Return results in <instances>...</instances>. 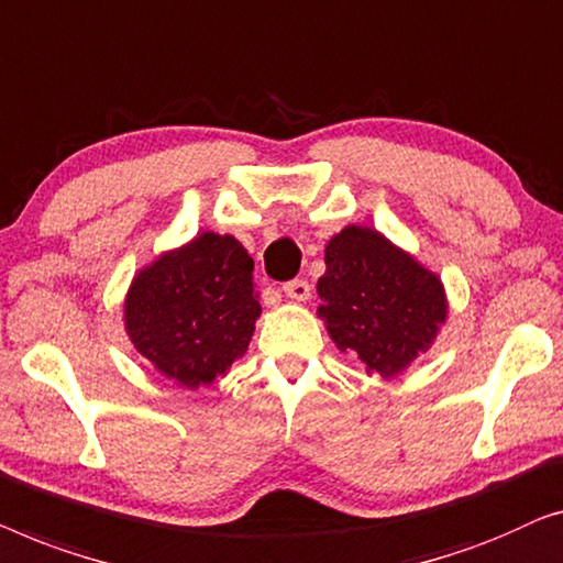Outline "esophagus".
I'll list each match as a JSON object with an SVG mask.
<instances>
[{"label":"esophagus","mask_w":563,"mask_h":563,"mask_svg":"<svg viewBox=\"0 0 563 563\" xmlns=\"http://www.w3.org/2000/svg\"><path fill=\"white\" fill-rule=\"evenodd\" d=\"M283 292L292 300H306L308 296H311V285H308V280H303V278H296V280H288L283 285Z\"/></svg>","instance_id":"34e87169"}]
</instances>
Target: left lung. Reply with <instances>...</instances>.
<instances>
[{
    "instance_id": "1",
    "label": "left lung",
    "mask_w": 563,
    "mask_h": 563,
    "mask_svg": "<svg viewBox=\"0 0 563 563\" xmlns=\"http://www.w3.org/2000/svg\"><path fill=\"white\" fill-rule=\"evenodd\" d=\"M319 316L342 352L393 377L426 352L446 319L439 278L383 234L346 227L327 247Z\"/></svg>"
}]
</instances>
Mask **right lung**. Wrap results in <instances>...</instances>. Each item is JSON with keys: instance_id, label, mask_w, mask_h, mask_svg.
<instances>
[{"instance_id": "1", "label": "right lung", "mask_w": 563, "mask_h": 563, "mask_svg": "<svg viewBox=\"0 0 563 563\" xmlns=\"http://www.w3.org/2000/svg\"><path fill=\"white\" fill-rule=\"evenodd\" d=\"M252 273L255 263L234 236H196L134 278L124 306L126 334L178 385H211L247 352L255 331Z\"/></svg>"}]
</instances>
